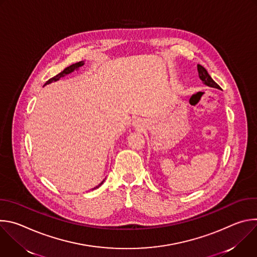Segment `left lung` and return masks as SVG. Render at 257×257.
Masks as SVG:
<instances>
[{
	"mask_svg": "<svg viewBox=\"0 0 257 257\" xmlns=\"http://www.w3.org/2000/svg\"><path fill=\"white\" fill-rule=\"evenodd\" d=\"M197 70H198V76L201 79V81L203 82V84L209 86V87H213V88H217V89H221L214 81L213 79L210 77V75L207 73L206 69L204 67H202L201 65H197Z\"/></svg>",
	"mask_w": 257,
	"mask_h": 257,
	"instance_id": "1",
	"label": "left lung"
}]
</instances>
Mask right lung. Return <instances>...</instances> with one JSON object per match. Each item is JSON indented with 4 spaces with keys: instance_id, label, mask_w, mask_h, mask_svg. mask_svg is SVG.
Wrapping results in <instances>:
<instances>
[{
    "instance_id": "1",
    "label": "right lung",
    "mask_w": 257,
    "mask_h": 257,
    "mask_svg": "<svg viewBox=\"0 0 257 257\" xmlns=\"http://www.w3.org/2000/svg\"><path fill=\"white\" fill-rule=\"evenodd\" d=\"M84 65V62L83 61H81V62H78V63H75V64H72L71 66H69V67H67V68H65L61 73H59L58 75H56L55 77H53V78H51V79H49L47 82H46V84L45 85H47V84H50V83H52V82H54V81H57V80H59L60 78H62V77H64L65 75H67V74H70L71 72H73L74 70H76V69H78L79 67H81V66H83ZM104 180H105V178H104ZM104 180H102L99 184L97 185V186H95L94 188H92V189H96V188H98L102 183L104 182Z\"/></svg>"
}]
</instances>
